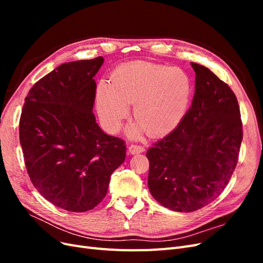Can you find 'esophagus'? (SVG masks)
I'll list each match as a JSON object with an SVG mask.
<instances>
[{
    "label": "esophagus",
    "instance_id": "1",
    "mask_svg": "<svg viewBox=\"0 0 263 263\" xmlns=\"http://www.w3.org/2000/svg\"><path fill=\"white\" fill-rule=\"evenodd\" d=\"M128 151H129V154H132V155H137V154L144 153L145 148L142 146H139V145H130L128 147Z\"/></svg>",
    "mask_w": 263,
    "mask_h": 263
}]
</instances>
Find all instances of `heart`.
I'll use <instances>...</instances> for the list:
<instances>
[{
  "mask_svg": "<svg viewBox=\"0 0 263 263\" xmlns=\"http://www.w3.org/2000/svg\"><path fill=\"white\" fill-rule=\"evenodd\" d=\"M192 92V79L183 69L133 62L116 69L110 84L101 83L95 99L99 116L109 132L121 127L134 104L137 121L127 127V135L138 138L148 132L162 137L184 119Z\"/></svg>",
  "mask_w": 263,
  "mask_h": 263,
  "instance_id": "obj_1",
  "label": "heart"
}]
</instances>
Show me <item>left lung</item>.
<instances>
[{
  "label": "left lung",
  "instance_id": "1",
  "mask_svg": "<svg viewBox=\"0 0 263 263\" xmlns=\"http://www.w3.org/2000/svg\"><path fill=\"white\" fill-rule=\"evenodd\" d=\"M195 71L192 105L178 128L147 151L148 187L164 208L190 213L224 191L238 162L242 124L235 93L210 69Z\"/></svg>",
  "mask_w": 263,
  "mask_h": 263
}]
</instances>
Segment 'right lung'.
I'll list each match as a JSON object with an SVG mask.
<instances>
[{"label":"right lung","instance_id":"right-lung-1","mask_svg":"<svg viewBox=\"0 0 263 263\" xmlns=\"http://www.w3.org/2000/svg\"><path fill=\"white\" fill-rule=\"evenodd\" d=\"M104 59L62 63L29 90L20 121L28 176L47 201L69 212L94 209L126 157L125 141L95 121V83Z\"/></svg>","mask_w":263,"mask_h":263}]
</instances>
